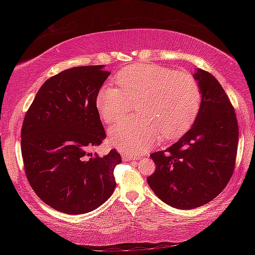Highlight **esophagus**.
<instances>
[{
    "label": "esophagus",
    "mask_w": 255,
    "mask_h": 255,
    "mask_svg": "<svg viewBox=\"0 0 255 255\" xmlns=\"http://www.w3.org/2000/svg\"><path fill=\"white\" fill-rule=\"evenodd\" d=\"M122 156H123L124 159H126V161H129V162H130V161H135V159L138 158L137 155L132 154V153H123Z\"/></svg>",
    "instance_id": "esophagus-1"
}]
</instances>
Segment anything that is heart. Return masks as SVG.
Wrapping results in <instances>:
<instances>
[{
	"mask_svg": "<svg viewBox=\"0 0 255 255\" xmlns=\"http://www.w3.org/2000/svg\"><path fill=\"white\" fill-rule=\"evenodd\" d=\"M120 88L103 86L96 107L108 125L120 122L136 105L139 117L119 124L110 130L111 143L129 152L152 146L159 133L166 138L182 135L196 119L201 90L187 71H173L155 64H135L116 76Z\"/></svg>",
	"mask_w": 255,
	"mask_h": 255,
	"instance_id": "obj_1",
	"label": "heart"
}]
</instances>
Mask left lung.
<instances>
[{
	"instance_id": "obj_1",
	"label": "left lung",
	"mask_w": 255,
	"mask_h": 255,
	"mask_svg": "<svg viewBox=\"0 0 255 255\" xmlns=\"http://www.w3.org/2000/svg\"><path fill=\"white\" fill-rule=\"evenodd\" d=\"M201 105L195 123L165 150L150 157L156 165L147 183L159 199L178 209L208 204L234 172L239 125L234 107L214 75L198 68Z\"/></svg>"
}]
</instances>
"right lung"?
Returning a JSON list of instances; mask_svg holds the SVG:
<instances>
[{
  "label": "right lung",
  "instance_id": "add662e5",
  "mask_svg": "<svg viewBox=\"0 0 255 255\" xmlns=\"http://www.w3.org/2000/svg\"><path fill=\"white\" fill-rule=\"evenodd\" d=\"M110 73L103 65L73 67L42 84L24 116L21 152L30 185L51 208L90 213L116 188L114 170L122 156L92 153L106 131L96 98Z\"/></svg>",
  "mask_w": 255,
  "mask_h": 255
}]
</instances>
